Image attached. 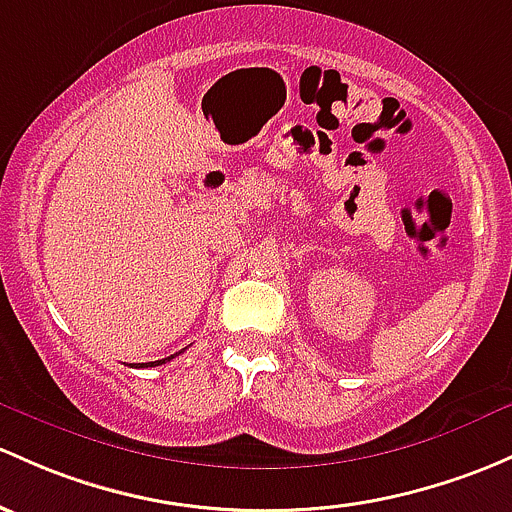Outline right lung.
<instances>
[{
    "label": "right lung",
    "instance_id": "right-lung-1",
    "mask_svg": "<svg viewBox=\"0 0 512 512\" xmlns=\"http://www.w3.org/2000/svg\"><path fill=\"white\" fill-rule=\"evenodd\" d=\"M174 358V355H169V358H161V360H154V363H149L147 368H154V365H161V363H166V360H171Z\"/></svg>",
    "mask_w": 512,
    "mask_h": 512
}]
</instances>
